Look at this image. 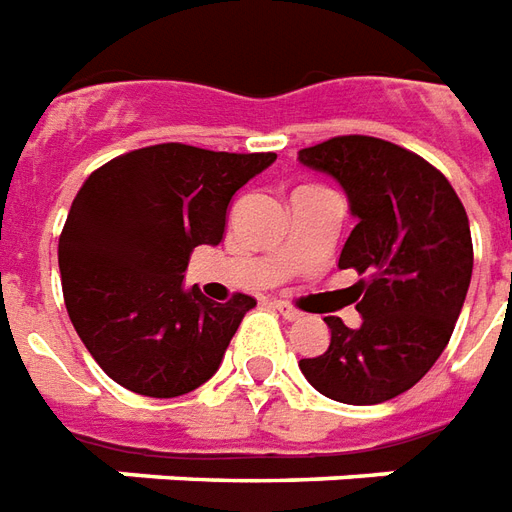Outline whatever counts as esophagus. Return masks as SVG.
I'll return each instance as SVG.
<instances>
[{"label":"esophagus","mask_w":512,"mask_h":512,"mask_svg":"<svg viewBox=\"0 0 512 512\" xmlns=\"http://www.w3.org/2000/svg\"><path fill=\"white\" fill-rule=\"evenodd\" d=\"M272 308L281 313L283 319H289V322H294V319H300V316H302L300 308H294V305H289V302H283V300L272 302Z\"/></svg>","instance_id":"esophagus-1"}]
</instances>
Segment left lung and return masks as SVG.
Returning a JSON list of instances; mask_svg holds the SVG:
<instances>
[{
  "label": "left lung",
  "instance_id": "left-lung-1",
  "mask_svg": "<svg viewBox=\"0 0 512 512\" xmlns=\"http://www.w3.org/2000/svg\"><path fill=\"white\" fill-rule=\"evenodd\" d=\"M297 160L346 190L357 226L338 267L365 275L360 330L327 316L330 346L300 371L333 401L382 404L420 382L453 335L475 261L469 218L442 171L384 138H327Z\"/></svg>",
  "mask_w": 512,
  "mask_h": 512
}]
</instances>
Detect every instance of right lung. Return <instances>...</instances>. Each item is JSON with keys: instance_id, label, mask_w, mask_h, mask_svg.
I'll list each match as a JSON object with an SVG mask.
<instances>
[{"instance_id": "add662e5", "label": "right lung", "mask_w": 512, "mask_h": 512, "mask_svg": "<svg viewBox=\"0 0 512 512\" xmlns=\"http://www.w3.org/2000/svg\"><path fill=\"white\" fill-rule=\"evenodd\" d=\"M275 152L155 144L87 177L59 234L70 322L95 363L122 387L174 398L215 371L256 300H207L182 289L196 245H218L231 196Z\"/></svg>"}]
</instances>
